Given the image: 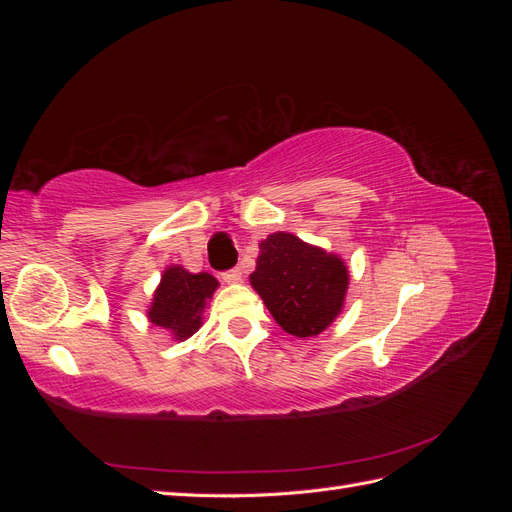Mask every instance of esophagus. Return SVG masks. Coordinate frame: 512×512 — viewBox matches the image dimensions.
<instances>
[{
    "label": "esophagus",
    "mask_w": 512,
    "mask_h": 512,
    "mask_svg": "<svg viewBox=\"0 0 512 512\" xmlns=\"http://www.w3.org/2000/svg\"><path fill=\"white\" fill-rule=\"evenodd\" d=\"M222 280L224 282H228V284H235V282H239L241 280V269H228V271H224L222 273Z\"/></svg>",
    "instance_id": "esophagus-1"
}]
</instances>
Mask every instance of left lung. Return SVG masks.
I'll use <instances>...</instances> for the list:
<instances>
[{"label":"left lung","instance_id":"left-lung-1","mask_svg":"<svg viewBox=\"0 0 512 512\" xmlns=\"http://www.w3.org/2000/svg\"><path fill=\"white\" fill-rule=\"evenodd\" d=\"M250 282L286 333L312 337L342 312L348 269L342 258L290 232H273L260 243Z\"/></svg>","mask_w":512,"mask_h":512}]
</instances>
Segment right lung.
Returning a JSON list of instances; mask_svg holds the SVG:
<instances>
[{
	"label": "right lung",
	"instance_id": "right-lung-1",
	"mask_svg": "<svg viewBox=\"0 0 512 512\" xmlns=\"http://www.w3.org/2000/svg\"><path fill=\"white\" fill-rule=\"evenodd\" d=\"M218 288V280L209 273H188L181 267L164 271L162 282L153 294L149 320L162 329H170L177 339H188L200 329V314Z\"/></svg>",
	"mask_w": 512,
	"mask_h": 512
}]
</instances>
